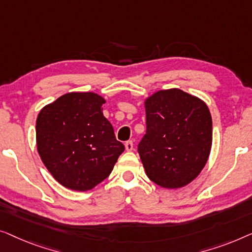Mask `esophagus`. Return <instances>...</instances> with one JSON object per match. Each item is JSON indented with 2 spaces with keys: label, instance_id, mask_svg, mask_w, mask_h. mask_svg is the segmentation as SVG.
<instances>
[{
  "label": "esophagus",
  "instance_id": "esophagus-1",
  "mask_svg": "<svg viewBox=\"0 0 252 252\" xmlns=\"http://www.w3.org/2000/svg\"><path fill=\"white\" fill-rule=\"evenodd\" d=\"M125 146H126V151H127V152H131L133 150V143H132V141H126Z\"/></svg>",
  "mask_w": 252,
  "mask_h": 252
}]
</instances>
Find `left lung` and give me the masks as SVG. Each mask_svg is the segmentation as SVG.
Listing matches in <instances>:
<instances>
[{"label":"left lung","instance_id":"left-lung-1","mask_svg":"<svg viewBox=\"0 0 252 252\" xmlns=\"http://www.w3.org/2000/svg\"><path fill=\"white\" fill-rule=\"evenodd\" d=\"M146 134L138 152L145 172L157 185L182 189L200 175L212 146V119L196 95L173 88L144 100Z\"/></svg>","mask_w":252,"mask_h":252}]
</instances>
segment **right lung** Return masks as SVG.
<instances>
[{
    "instance_id": "obj_1",
    "label": "right lung",
    "mask_w": 252,
    "mask_h": 252,
    "mask_svg": "<svg viewBox=\"0 0 252 252\" xmlns=\"http://www.w3.org/2000/svg\"><path fill=\"white\" fill-rule=\"evenodd\" d=\"M105 98L68 92L36 119V147L51 176L66 189L87 192L111 175L125 146L102 114Z\"/></svg>"
}]
</instances>
